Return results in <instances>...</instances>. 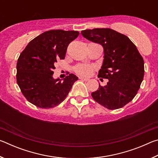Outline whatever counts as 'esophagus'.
<instances>
[{"mask_svg": "<svg viewBox=\"0 0 158 158\" xmlns=\"http://www.w3.org/2000/svg\"><path fill=\"white\" fill-rule=\"evenodd\" d=\"M79 79L81 80V81H89V79H87V78H84V77H79Z\"/></svg>", "mask_w": 158, "mask_h": 158, "instance_id": "34e87169", "label": "esophagus"}]
</instances>
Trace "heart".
I'll list each match as a JSON object with an SVG mask.
<instances>
[{
  "mask_svg": "<svg viewBox=\"0 0 158 158\" xmlns=\"http://www.w3.org/2000/svg\"><path fill=\"white\" fill-rule=\"evenodd\" d=\"M74 69H75L76 73L80 74V75L89 76L90 74L92 73L93 68L92 66L89 65H84V64H81V65H77Z\"/></svg>",
  "mask_w": 158,
  "mask_h": 158,
  "instance_id": "b5f03b06",
  "label": "heart"
}]
</instances>
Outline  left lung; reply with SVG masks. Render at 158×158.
Returning a JSON list of instances; mask_svg holds the SVG:
<instances>
[{
  "mask_svg": "<svg viewBox=\"0 0 158 158\" xmlns=\"http://www.w3.org/2000/svg\"><path fill=\"white\" fill-rule=\"evenodd\" d=\"M81 33L104 49L98 77L107 79L105 86L91 93L94 100L111 110L124 106L137 95L144 75V62L137 47L123 34L111 28H93Z\"/></svg>",
  "mask_w": 158,
  "mask_h": 158,
  "instance_id": "1",
  "label": "left lung"
}]
</instances>
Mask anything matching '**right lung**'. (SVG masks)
I'll list each match as a JSON object with an SVG mask.
<instances>
[{
  "instance_id": "obj_1",
  "label": "right lung",
  "mask_w": 158,
  "mask_h": 158,
  "mask_svg": "<svg viewBox=\"0 0 158 158\" xmlns=\"http://www.w3.org/2000/svg\"><path fill=\"white\" fill-rule=\"evenodd\" d=\"M74 31L51 30L29 42L18 58L17 82L28 102L49 109L62 102L78 77L69 74L61 81L53 78L58 59H64L69 44L78 37Z\"/></svg>"
}]
</instances>
